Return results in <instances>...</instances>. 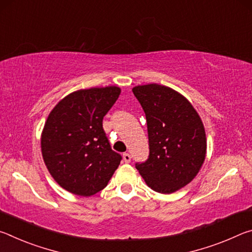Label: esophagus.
Listing matches in <instances>:
<instances>
[{
    "mask_svg": "<svg viewBox=\"0 0 252 252\" xmlns=\"http://www.w3.org/2000/svg\"><path fill=\"white\" fill-rule=\"evenodd\" d=\"M123 160H125L126 163H129V162L131 161V156L129 155V153H125V155H123Z\"/></svg>",
    "mask_w": 252,
    "mask_h": 252,
    "instance_id": "esophagus-1",
    "label": "esophagus"
}]
</instances>
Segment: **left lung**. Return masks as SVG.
Masks as SVG:
<instances>
[{
	"instance_id": "left-lung-1",
	"label": "left lung",
	"mask_w": 252,
	"mask_h": 252,
	"mask_svg": "<svg viewBox=\"0 0 252 252\" xmlns=\"http://www.w3.org/2000/svg\"><path fill=\"white\" fill-rule=\"evenodd\" d=\"M132 92L146 113L149 157L135 168L157 192L172 193L197 176L206 158V132L197 111L180 93L160 84Z\"/></svg>"
}]
</instances>
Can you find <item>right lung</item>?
I'll use <instances>...</instances> for the list:
<instances>
[{"mask_svg": "<svg viewBox=\"0 0 252 252\" xmlns=\"http://www.w3.org/2000/svg\"><path fill=\"white\" fill-rule=\"evenodd\" d=\"M120 92L118 87L75 91L49 114L42 132V156L51 176L69 192L95 194L120 164L122 157L111 149L102 126Z\"/></svg>", "mask_w": 252, "mask_h": 252, "instance_id": "right-lung-1", "label": "right lung"}]
</instances>
